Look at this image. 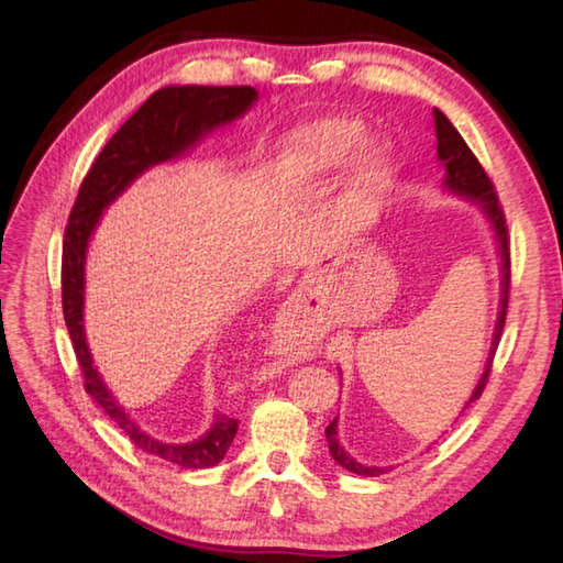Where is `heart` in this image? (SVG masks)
Segmentation results:
<instances>
[{
    "mask_svg": "<svg viewBox=\"0 0 563 563\" xmlns=\"http://www.w3.org/2000/svg\"><path fill=\"white\" fill-rule=\"evenodd\" d=\"M365 137V123L349 115L321 118L297 130L285 142L280 154V169L297 178H317L336 169ZM387 172V154L377 142L361 147L349 169V196L365 200L375 196Z\"/></svg>",
    "mask_w": 563,
    "mask_h": 563,
    "instance_id": "heart-1",
    "label": "heart"
}]
</instances>
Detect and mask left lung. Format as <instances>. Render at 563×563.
I'll return each instance as SVG.
<instances>
[{
    "mask_svg": "<svg viewBox=\"0 0 563 563\" xmlns=\"http://www.w3.org/2000/svg\"><path fill=\"white\" fill-rule=\"evenodd\" d=\"M433 118H435V137H438V159L442 162V166H445V188L452 190V194L479 202V208L484 210L486 220L494 227L500 261H504L500 263V271H504V280H500V309H498V321H496V331H494V341H492V353H488V357H486V367H484V375L479 377V385L474 387L470 401H466V406H470L472 401L482 397V391L488 382V373H492L494 353L498 349L500 333H504V327H506L508 292H510V236H508L504 208H500L496 188L492 184V178H488V174L484 172V166L479 164V159L474 157V152L466 147V142L457 133V128L448 121L445 113L435 109ZM336 428H339V421L333 418V421L327 426V442H329L331 457L336 460L343 470L361 474V476H379L389 470V466H367V464L355 462L351 454L339 445Z\"/></svg>",
    "mask_w": 563,
    "mask_h": 563,
    "instance_id": "8db88e82",
    "label": "left lung"
}]
</instances>
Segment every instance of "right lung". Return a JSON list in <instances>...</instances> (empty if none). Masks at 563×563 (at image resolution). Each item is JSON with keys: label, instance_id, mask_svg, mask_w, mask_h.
Listing matches in <instances>:
<instances>
[{"label": "right lung", "instance_id": "obj_1", "mask_svg": "<svg viewBox=\"0 0 563 563\" xmlns=\"http://www.w3.org/2000/svg\"><path fill=\"white\" fill-rule=\"evenodd\" d=\"M256 99L258 93L254 87H164L154 91L106 142L97 162L91 164L79 186L65 230L63 314L84 375V389L140 450L186 466V470H206V466L218 464L232 445L239 421L230 416H218L208 433L196 442L169 445V442L147 435L121 409V404L111 397L109 387L101 382L97 367L91 365L89 345L84 339V261H87L89 239L97 230L101 212L142 172H147L154 164L181 157L202 135L244 115Z\"/></svg>", "mask_w": 563, "mask_h": 563}]
</instances>
